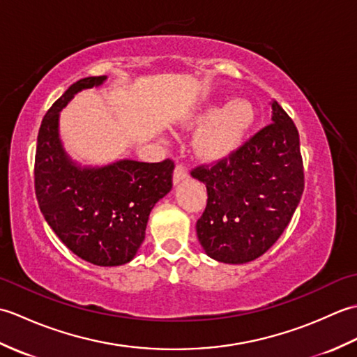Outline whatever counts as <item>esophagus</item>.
Returning <instances> with one entry per match:
<instances>
[{
    "label": "esophagus",
    "instance_id": "34e87169",
    "mask_svg": "<svg viewBox=\"0 0 357 357\" xmlns=\"http://www.w3.org/2000/svg\"><path fill=\"white\" fill-rule=\"evenodd\" d=\"M188 178V172L185 169V165L183 164H178L176 167H174V172H173V183L178 184L181 183V181H184Z\"/></svg>",
    "mask_w": 357,
    "mask_h": 357
}]
</instances>
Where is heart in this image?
<instances>
[{"label":"heart","mask_w":357,"mask_h":357,"mask_svg":"<svg viewBox=\"0 0 357 357\" xmlns=\"http://www.w3.org/2000/svg\"><path fill=\"white\" fill-rule=\"evenodd\" d=\"M196 123L207 126L196 136V149L206 159H222L233 153L255 123L253 105L244 100L230 104H207L196 112Z\"/></svg>","instance_id":"heart-1"}]
</instances>
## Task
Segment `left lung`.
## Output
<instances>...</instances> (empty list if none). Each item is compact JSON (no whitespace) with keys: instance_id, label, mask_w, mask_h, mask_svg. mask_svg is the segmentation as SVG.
<instances>
[{"instance_id":"obj_1","label":"left lung","mask_w":357,"mask_h":357,"mask_svg":"<svg viewBox=\"0 0 357 357\" xmlns=\"http://www.w3.org/2000/svg\"><path fill=\"white\" fill-rule=\"evenodd\" d=\"M271 109V124L227 158L192 170L208 195L196 233L219 262L245 264L262 256L290 224L304 192L298 128L276 101Z\"/></svg>"}]
</instances>
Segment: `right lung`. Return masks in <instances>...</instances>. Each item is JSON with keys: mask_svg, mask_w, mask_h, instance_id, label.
<instances>
[{"mask_svg": "<svg viewBox=\"0 0 357 357\" xmlns=\"http://www.w3.org/2000/svg\"><path fill=\"white\" fill-rule=\"evenodd\" d=\"M107 77L75 82L53 102L38 132L35 193L41 213L63 244L100 267L130 262L146 238L149 215L172 190L174 164L121 159L104 167H81L63 149L59 112L84 89Z\"/></svg>", "mask_w": 357, "mask_h": 357, "instance_id": "1", "label": "right lung"}]
</instances>
